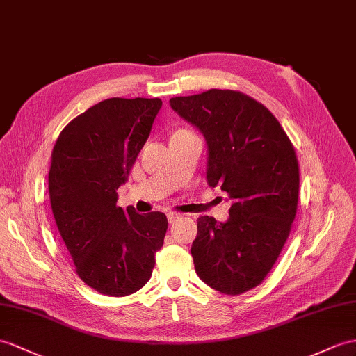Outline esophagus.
Wrapping results in <instances>:
<instances>
[{
  "label": "esophagus",
  "instance_id": "esophagus-1",
  "mask_svg": "<svg viewBox=\"0 0 356 356\" xmlns=\"http://www.w3.org/2000/svg\"><path fill=\"white\" fill-rule=\"evenodd\" d=\"M181 218L179 213H168V220L169 223H175Z\"/></svg>",
  "mask_w": 356,
  "mask_h": 356
}]
</instances>
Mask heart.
<instances>
[{
    "label": "heart",
    "instance_id": "obj_1",
    "mask_svg": "<svg viewBox=\"0 0 356 356\" xmlns=\"http://www.w3.org/2000/svg\"><path fill=\"white\" fill-rule=\"evenodd\" d=\"M179 131H187V129H178V131H177V133H179Z\"/></svg>",
    "mask_w": 356,
    "mask_h": 356
}]
</instances>
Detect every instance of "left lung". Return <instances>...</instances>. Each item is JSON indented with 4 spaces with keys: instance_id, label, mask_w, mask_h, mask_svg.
I'll return each instance as SVG.
<instances>
[{
    "instance_id": "obj_1",
    "label": "left lung",
    "mask_w": 356,
    "mask_h": 356,
    "mask_svg": "<svg viewBox=\"0 0 356 356\" xmlns=\"http://www.w3.org/2000/svg\"><path fill=\"white\" fill-rule=\"evenodd\" d=\"M170 107L201 129L207 181L232 201L229 219H197L192 257L199 278L223 294H241L272 270L296 218L299 163L270 110L237 90L210 89L170 98Z\"/></svg>"
}]
</instances>
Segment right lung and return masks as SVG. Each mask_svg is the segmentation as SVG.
<instances>
[{
	"label": "right lung",
	"mask_w": 356,
	"mask_h": 356,
	"mask_svg": "<svg viewBox=\"0 0 356 356\" xmlns=\"http://www.w3.org/2000/svg\"><path fill=\"white\" fill-rule=\"evenodd\" d=\"M159 98H110L69 122L48 173L49 201L75 272L90 289L122 298L149 281L168 231L166 214L118 207L161 108Z\"/></svg>",
	"instance_id": "add662e5"
}]
</instances>
